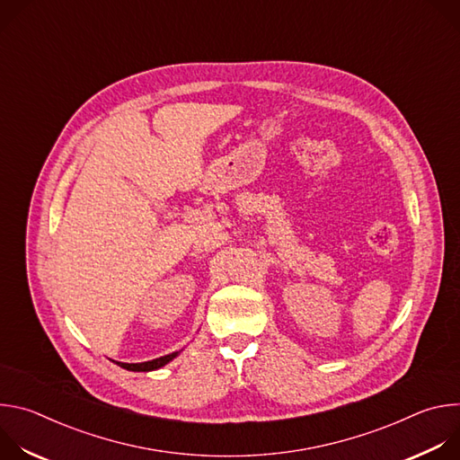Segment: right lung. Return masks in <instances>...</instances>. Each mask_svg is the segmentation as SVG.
I'll return each instance as SVG.
<instances>
[{"label": "right lung", "instance_id": "add662e5", "mask_svg": "<svg viewBox=\"0 0 460 460\" xmlns=\"http://www.w3.org/2000/svg\"><path fill=\"white\" fill-rule=\"evenodd\" d=\"M180 355V351L176 353H171V355H165V357H160V358H155V360H147V362H138V364H127V362H116L119 367L127 369V371H155V369H160L164 367L165 364H169L172 358H176Z\"/></svg>", "mask_w": 460, "mask_h": 460}]
</instances>
